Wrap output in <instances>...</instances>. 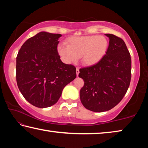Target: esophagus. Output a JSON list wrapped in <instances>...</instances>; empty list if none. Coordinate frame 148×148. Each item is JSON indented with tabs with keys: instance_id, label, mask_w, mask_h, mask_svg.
<instances>
[{
	"instance_id": "esophagus-1",
	"label": "esophagus",
	"mask_w": 148,
	"mask_h": 148,
	"mask_svg": "<svg viewBox=\"0 0 148 148\" xmlns=\"http://www.w3.org/2000/svg\"><path fill=\"white\" fill-rule=\"evenodd\" d=\"M76 76H78V74L79 73V69L78 68L76 69Z\"/></svg>"
}]
</instances>
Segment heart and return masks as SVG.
Segmentation results:
<instances>
[{"instance_id": "1", "label": "heart", "mask_w": 148, "mask_h": 148, "mask_svg": "<svg viewBox=\"0 0 148 148\" xmlns=\"http://www.w3.org/2000/svg\"><path fill=\"white\" fill-rule=\"evenodd\" d=\"M66 46H60L57 51L66 63H75L79 57L86 66H93L106 54L108 42L103 36H72L65 42Z\"/></svg>"}]
</instances>
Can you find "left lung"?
Returning <instances> with one entry per match:
<instances>
[{
  "mask_svg": "<svg viewBox=\"0 0 148 148\" xmlns=\"http://www.w3.org/2000/svg\"><path fill=\"white\" fill-rule=\"evenodd\" d=\"M110 39L106 55L93 66L79 69L84 79L79 97L86 109L95 112L108 111L123 98L131 78V59L126 44L114 34Z\"/></svg>",
  "mask_w": 148,
  "mask_h": 148,
  "instance_id": "left-lung-1",
  "label": "left lung"
}]
</instances>
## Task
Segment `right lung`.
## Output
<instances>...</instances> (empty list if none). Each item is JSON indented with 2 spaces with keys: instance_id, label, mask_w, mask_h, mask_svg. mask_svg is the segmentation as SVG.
<instances>
[{
  "instance_id": "obj_1",
  "label": "right lung",
  "mask_w": 148,
  "mask_h": 148,
  "mask_svg": "<svg viewBox=\"0 0 148 148\" xmlns=\"http://www.w3.org/2000/svg\"><path fill=\"white\" fill-rule=\"evenodd\" d=\"M61 36L38 32L25 42L17 54V86L24 98L36 107L53 106L64 87L76 77L73 65L60 59L57 45Z\"/></svg>"
}]
</instances>
